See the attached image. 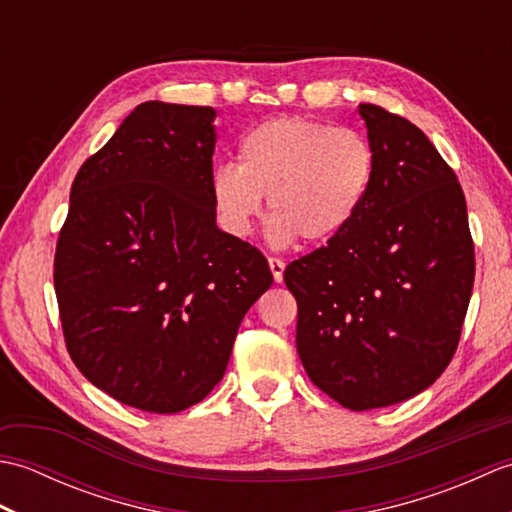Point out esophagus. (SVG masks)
<instances>
[{"mask_svg":"<svg viewBox=\"0 0 512 512\" xmlns=\"http://www.w3.org/2000/svg\"><path fill=\"white\" fill-rule=\"evenodd\" d=\"M268 266H270V273H273V277H275L277 284H281V281H284V268H286L284 259H279V257H268Z\"/></svg>","mask_w":512,"mask_h":512,"instance_id":"1","label":"esophagus"}]
</instances>
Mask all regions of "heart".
I'll return each mask as SVG.
<instances>
[{
    "label": "heart",
    "instance_id": "obj_1",
    "mask_svg": "<svg viewBox=\"0 0 512 512\" xmlns=\"http://www.w3.org/2000/svg\"><path fill=\"white\" fill-rule=\"evenodd\" d=\"M376 173L369 140L354 129L279 116L239 140L237 167H217L213 206L235 237L253 233L268 198L270 237L277 246L297 235L321 244L341 235L361 209Z\"/></svg>",
    "mask_w": 512,
    "mask_h": 512
}]
</instances>
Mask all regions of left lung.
Masks as SVG:
<instances>
[{
	"label": "left lung",
	"instance_id": "obj_1",
	"mask_svg": "<svg viewBox=\"0 0 512 512\" xmlns=\"http://www.w3.org/2000/svg\"><path fill=\"white\" fill-rule=\"evenodd\" d=\"M376 154L367 198L341 235L284 270L297 352L323 394L378 409L436 383L458 350L475 279L462 187L407 118L361 103Z\"/></svg>",
	"mask_w": 512,
	"mask_h": 512
}]
</instances>
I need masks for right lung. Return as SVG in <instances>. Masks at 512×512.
Here are the masks:
<instances>
[{"label":"right lung","mask_w":512,"mask_h":512,"mask_svg":"<svg viewBox=\"0 0 512 512\" xmlns=\"http://www.w3.org/2000/svg\"><path fill=\"white\" fill-rule=\"evenodd\" d=\"M213 107L147 101L83 162L54 253L65 347L123 405L178 413L220 383L259 248L215 226Z\"/></svg>","instance_id":"right-lung-1"}]
</instances>
